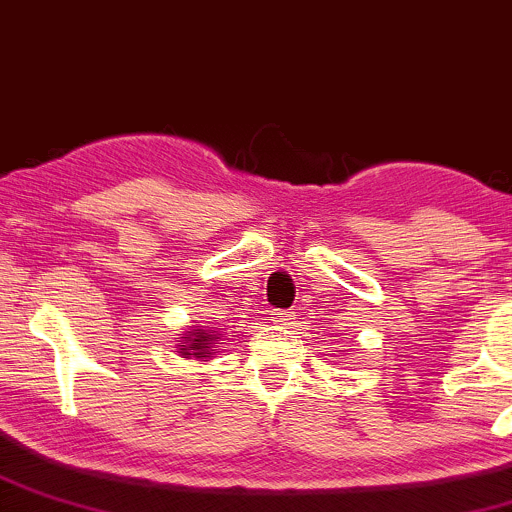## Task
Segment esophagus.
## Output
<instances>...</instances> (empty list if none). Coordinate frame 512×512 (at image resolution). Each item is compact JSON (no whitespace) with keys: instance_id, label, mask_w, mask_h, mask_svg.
<instances>
[{"instance_id":"obj_1","label":"esophagus","mask_w":512,"mask_h":512,"mask_svg":"<svg viewBox=\"0 0 512 512\" xmlns=\"http://www.w3.org/2000/svg\"><path fill=\"white\" fill-rule=\"evenodd\" d=\"M271 320H273V324H290L295 320V315L290 310H273Z\"/></svg>"}]
</instances>
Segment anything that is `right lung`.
<instances>
[{
	"label": "right lung",
	"mask_w": 512,
	"mask_h": 512,
	"mask_svg": "<svg viewBox=\"0 0 512 512\" xmlns=\"http://www.w3.org/2000/svg\"><path fill=\"white\" fill-rule=\"evenodd\" d=\"M190 337H195V339H188L190 346H188V349H183L185 356H188L190 351L195 356H205V354H210V351H214L212 349V342H214V339H217V337H214V334L202 332V329H195V334H190Z\"/></svg>",
	"instance_id": "right-lung-1"
}]
</instances>
